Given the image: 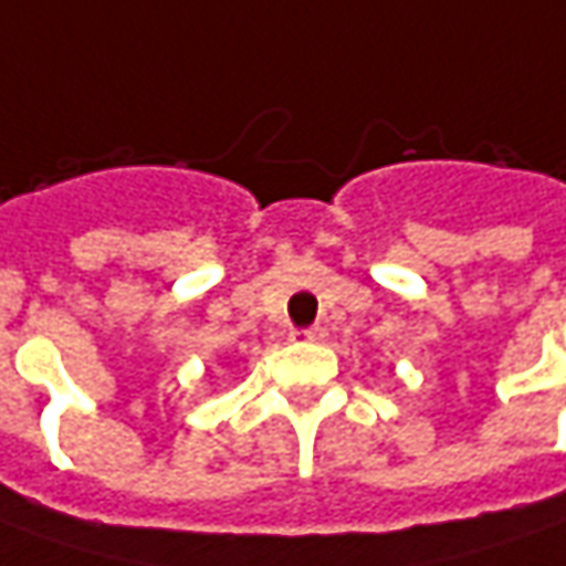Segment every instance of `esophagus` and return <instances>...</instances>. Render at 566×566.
I'll use <instances>...</instances> for the list:
<instances>
[{
  "label": "esophagus",
  "instance_id": "1",
  "mask_svg": "<svg viewBox=\"0 0 566 566\" xmlns=\"http://www.w3.org/2000/svg\"><path fill=\"white\" fill-rule=\"evenodd\" d=\"M328 338V332L322 328V325H313V328H301V332H294V342H310V344H319Z\"/></svg>",
  "mask_w": 566,
  "mask_h": 566
}]
</instances>
